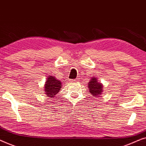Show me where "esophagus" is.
<instances>
[{"mask_svg": "<svg viewBox=\"0 0 146 146\" xmlns=\"http://www.w3.org/2000/svg\"><path fill=\"white\" fill-rule=\"evenodd\" d=\"M77 81V79H71L70 82H75Z\"/></svg>", "mask_w": 146, "mask_h": 146, "instance_id": "1", "label": "esophagus"}]
</instances>
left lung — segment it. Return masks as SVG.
<instances>
[{
	"label": "left lung",
	"mask_w": 146,
	"mask_h": 146,
	"mask_svg": "<svg viewBox=\"0 0 146 146\" xmlns=\"http://www.w3.org/2000/svg\"><path fill=\"white\" fill-rule=\"evenodd\" d=\"M88 87L89 88L90 93L93 96L98 97L100 96V95L102 94L103 89L102 85V84L98 82L96 78L94 77L90 80Z\"/></svg>",
	"instance_id": "1"
}]
</instances>
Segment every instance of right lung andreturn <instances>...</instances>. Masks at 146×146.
I'll use <instances>...</instances> for the list:
<instances>
[{"instance_id":"obj_1","label":"right lung","mask_w":146,"mask_h":146,"mask_svg":"<svg viewBox=\"0 0 146 146\" xmlns=\"http://www.w3.org/2000/svg\"><path fill=\"white\" fill-rule=\"evenodd\" d=\"M44 86V91L47 97H54L59 92L62 88L61 82L56 79L54 76H48Z\"/></svg>"}]
</instances>
